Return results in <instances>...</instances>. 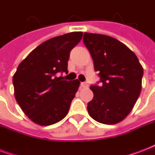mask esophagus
Returning <instances> with one entry per match:
<instances>
[{
	"mask_svg": "<svg viewBox=\"0 0 155 155\" xmlns=\"http://www.w3.org/2000/svg\"><path fill=\"white\" fill-rule=\"evenodd\" d=\"M80 86L82 87H88V84H87V83H81Z\"/></svg>",
	"mask_w": 155,
	"mask_h": 155,
	"instance_id": "obj_1",
	"label": "esophagus"
}]
</instances>
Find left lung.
Segmentation results:
<instances>
[{
	"mask_svg": "<svg viewBox=\"0 0 155 155\" xmlns=\"http://www.w3.org/2000/svg\"><path fill=\"white\" fill-rule=\"evenodd\" d=\"M83 41L101 82V87H90L94 97L87 104L88 114L102 124H117L130 114L138 99L142 66L136 54L114 38L84 33Z\"/></svg>",
	"mask_w": 155,
	"mask_h": 155,
	"instance_id": "left-lung-1",
	"label": "left lung"
}]
</instances>
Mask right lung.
<instances>
[{"instance_id":"obj_1","label":"right lung","mask_w":155,"mask_h":155,"mask_svg":"<svg viewBox=\"0 0 155 155\" xmlns=\"http://www.w3.org/2000/svg\"><path fill=\"white\" fill-rule=\"evenodd\" d=\"M83 32L52 38L33 50L13 77L14 96L25 114L35 124L47 126L65 117L80 87L78 80H64L70 51Z\"/></svg>"}]
</instances>
